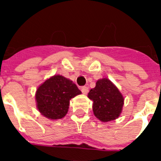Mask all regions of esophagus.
<instances>
[{
  "label": "esophagus",
  "instance_id": "obj_1",
  "mask_svg": "<svg viewBox=\"0 0 161 161\" xmlns=\"http://www.w3.org/2000/svg\"><path fill=\"white\" fill-rule=\"evenodd\" d=\"M81 92L84 93V94H87L88 92H89V88L87 86H83L81 88Z\"/></svg>",
  "mask_w": 161,
  "mask_h": 161
}]
</instances>
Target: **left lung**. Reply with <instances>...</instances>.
<instances>
[{"label":"left lung","mask_w":161,"mask_h":161,"mask_svg":"<svg viewBox=\"0 0 161 161\" xmlns=\"http://www.w3.org/2000/svg\"><path fill=\"white\" fill-rule=\"evenodd\" d=\"M88 97L93 102V114L99 120L109 122L120 115L124 99L118 88L107 78L98 80Z\"/></svg>","instance_id":"obj_1"}]
</instances>
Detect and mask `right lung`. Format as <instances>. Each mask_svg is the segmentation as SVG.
I'll use <instances>...</instances> for the list:
<instances>
[{"instance_id": "obj_1", "label": "right lung", "mask_w": 161, "mask_h": 161, "mask_svg": "<svg viewBox=\"0 0 161 161\" xmlns=\"http://www.w3.org/2000/svg\"><path fill=\"white\" fill-rule=\"evenodd\" d=\"M80 93V90L72 80L55 75L47 80L37 89V107L47 119H62L68 113L71 98Z\"/></svg>"}]
</instances>
